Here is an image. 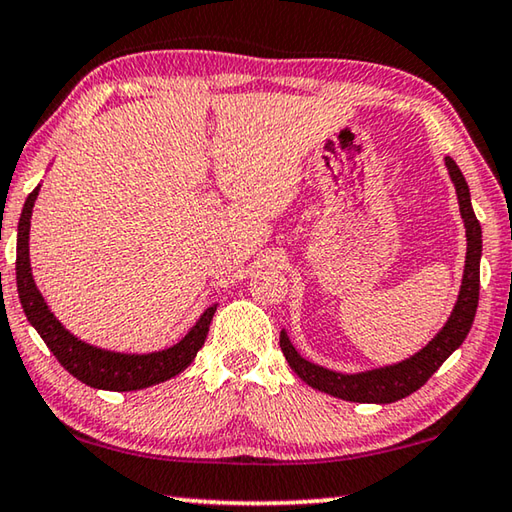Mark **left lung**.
Masks as SVG:
<instances>
[{"label": "left lung", "instance_id": "1", "mask_svg": "<svg viewBox=\"0 0 512 512\" xmlns=\"http://www.w3.org/2000/svg\"><path fill=\"white\" fill-rule=\"evenodd\" d=\"M447 169L452 176L458 194V205H461V216L465 221V235H467V257H465V273L461 293H458V302L449 316L447 325L443 327L436 339H433L427 348L413 354L411 359L395 366L359 372V375H341V372H332L327 368H320L316 363L302 359L293 348L289 336L280 334V348L287 357L291 370L320 393L341 397L348 402H363V404H391L402 400V397L418 391L429 381V377L447 361L458 345L465 341L467 332L474 323L476 305H479V262H481V225L476 221L472 203H470V189L463 178L458 164L447 158Z\"/></svg>", "mask_w": 512, "mask_h": 512}]
</instances>
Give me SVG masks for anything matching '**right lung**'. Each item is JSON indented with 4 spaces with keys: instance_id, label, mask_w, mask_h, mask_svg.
<instances>
[{
    "instance_id": "add662e5",
    "label": "right lung",
    "mask_w": 512,
    "mask_h": 512,
    "mask_svg": "<svg viewBox=\"0 0 512 512\" xmlns=\"http://www.w3.org/2000/svg\"><path fill=\"white\" fill-rule=\"evenodd\" d=\"M36 196L38 187L29 194L27 203H24L20 223H17V293H20L22 309L24 314H27L29 323L38 329L42 341L47 343V348L51 352H54L60 366H63L69 375L83 381V384L101 388V391L117 393L140 391V388L160 384V381H167L171 377H176L178 372H183L189 363L194 361L196 352L203 348L216 307L205 309V314L198 318V323L192 329H189L185 339L162 352L121 354L99 350L94 348V345L79 341L54 318V314H51L47 307V302L42 300L40 291L36 289V282H33L29 264V225Z\"/></svg>"
}]
</instances>
